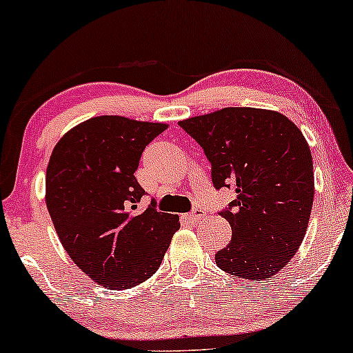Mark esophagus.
<instances>
[{"mask_svg": "<svg viewBox=\"0 0 353 353\" xmlns=\"http://www.w3.org/2000/svg\"><path fill=\"white\" fill-rule=\"evenodd\" d=\"M204 216H205V212L202 209H194V210H191L190 214H186V219L190 221H197V220L204 219Z\"/></svg>", "mask_w": 353, "mask_h": 353, "instance_id": "1", "label": "esophagus"}]
</instances>
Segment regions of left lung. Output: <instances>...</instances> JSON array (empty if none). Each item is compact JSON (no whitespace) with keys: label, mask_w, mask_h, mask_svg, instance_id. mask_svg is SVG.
Instances as JSON below:
<instances>
[{"label":"left lung","mask_w":353,"mask_h":353,"mask_svg":"<svg viewBox=\"0 0 353 353\" xmlns=\"http://www.w3.org/2000/svg\"><path fill=\"white\" fill-rule=\"evenodd\" d=\"M178 125L204 149L215 190L238 194L220 212L233 236L215 254L216 265L249 281L272 278L296 255L312 214L313 161L301 130L283 114L254 108Z\"/></svg>","instance_id":"obj_1"}]
</instances>
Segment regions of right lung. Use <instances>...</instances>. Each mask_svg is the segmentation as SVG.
Instances as JSON below:
<instances>
[{
	"label": "right lung",
	"mask_w": 353,
	"mask_h": 353,
	"mask_svg": "<svg viewBox=\"0 0 353 353\" xmlns=\"http://www.w3.org/2000/svg\"><path fill=\"white\" fill-rule=\"evenodd\" d=\"M165 123L101 115L77 125L52 149L46 205L65 252L104 288L130 289L161 267L178 215L138 210L144 196L134 172Z\"/></svg>",
	"instance_id": "obj_1"
}]
</instances>
